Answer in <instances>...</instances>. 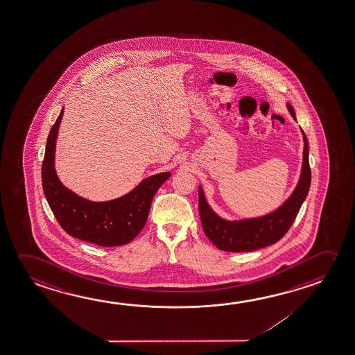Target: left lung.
Masks as SVG:
<instances>
[{
  "instance_id": "left-lung-1",
  "label": "left lung",
  "mask_w": 355,
  "mask_h": 355,
  "mask_svg": "<svg viewBox=\"0 0 355 355\" xmlns=\"http://www.w3.org/2000/svg\"><path fill=\"white\" fill-rule=\"evenodd\" d=\"M291 115L295 111L287 104ZM296 119V117H295ZM303 132V131H302ZM304 150L301 180L290 199L271 214L255 219L240 221H227L219 218L207 203L202 188H199V215L204 233L210 241L223 251L248 252L259 250L277 243L285 236L301 209L303 200L307 197L311 187V167L308 159V142L303 132Z\"/></svg>"
}]
</instances>
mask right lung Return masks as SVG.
<instances>
[{
	"instance_id": "1",
	"label": "right lung",
	"mask_w": 355,
	"mask_h": 355,
	"mask_svg": "<svg viewBox=\"0 0 355 355\" xmlns=\"http://www.w3.org/2000/svg\"><path fill=\"white\" fill-rule=\"evenodd\" d=\"M63 110L48 135L42 163V186L53 214L67 233L83 241L107 248L128 244L145 227L152 199L171 173L148 177L132 192L110 202L96 203L76 196L60 183L54 169L55 140Z\"/></svg>"
}]
</instances>
